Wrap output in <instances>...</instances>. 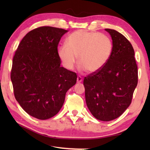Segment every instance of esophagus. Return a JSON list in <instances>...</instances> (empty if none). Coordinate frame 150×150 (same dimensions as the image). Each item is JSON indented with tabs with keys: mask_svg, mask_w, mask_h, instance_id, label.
<instances>
[{
	"mask_svg": "<svg viewBox=\"0 0 150 150\" xmlns=\"http://www.w3.org/2000/svg\"><path fill=\"white\" fill-rule=\"evenodd\" d=\"M77 81L78 83H80V82H81L82 81V77L79 75L77 77Z\"/></svg>",
	"mask_w": 150,
	"mask_h": 150,
	"instance_id": "34e87169",
	"label": "esophagus"
}]
</instances>
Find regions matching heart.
Listing matches in <instances>:
<instances>
[{
  "instance_id": "1",
  "label": "heart",
  "mask_w": 150,
  "mask_h": 150,
  "mask_svg": "<svg viewBox=\"0 0 150 150\" xmlns=\"http://www.w3.org/2000/svg\"><path fill=\"white\" fill-rule=\"evenodd\" d=\"M66 44L59 47L58 55L64 66L72 69L78 63L81 68L93 73L106 64L112 55L113 44L106 35L83 30L70 34Z\"/></svg>"
}]
</instances>
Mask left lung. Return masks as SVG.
<instances>
[{
  "label": "left lung",
  "mask_w": 150,
  "mask_h": 150,
  "mask_svg": "<svg viewBox=\"0 0 150 150\" xmlns=\"http://www.w3.org/2000/svg\"><path fill=\"white\" fill-rule=\"evenodd\" d=\"M105 30L112 39V55L103 68L85 77L83 83L91 114L98 120L110 121L120 117L131 104L138 69L129 40L116 30Z\"/></svg>",
  "instance_id": "obj_1"
}]
</instances>
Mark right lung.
Returning <instances> with one entry per match:
<instances>
[{
	"mask_svg": "<svg viewBox=\"0 0 150 150\" xmlns=\"http://www.w3.org/2000/svg\"><path fill=\"white\" fill-rule=\"evenodd\" d=\"M68 30L42 26L22 39L13 59L14 95L27 113L40 120L55 116L67 91L77 82L76 73L60 67L58 44Z\"/></svg>",
	"mask_w": 150,
	"mask_h": 150,
	"instance_id": "add662e5",
	"label": "right lung"
}]
</instances>
